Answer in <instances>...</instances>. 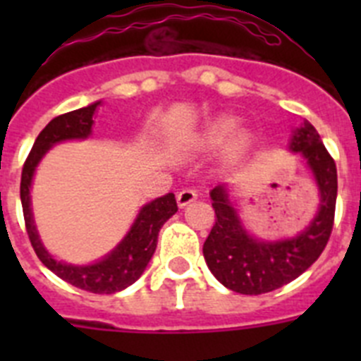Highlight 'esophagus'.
<instances>
[{"label": "esophagus", "instance_id": "obj_1", "mask_svg": "<svg viewBox=\"0 0 361 361\" xmlns=\"http://www.w3.org/2000/svg\"><path fill=\"white\" fill-rule=\"evenodd\" d=\"M197 197H199V195H197V191H193V190H183V191H178V195H177L178 208H186L188 204L195 202Z\"/></svg>", "mask_w": 361, "mask_h": 361}]
</instances>
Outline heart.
<instances>
[{
    "label": "heart",
    "instance_id": "b5f03b06",
    "mask_svg": "<svg viewBox=\"0 0 361 361\" xmlns=\"http://www.w3.org/2000/svg\"><path fill=\"white\" fill-rule=\"evenodd\" d=\"M235 128H237V117L229 116V114L212 117L188 139V148L191 152L209 153L224 146L222 161L224 164H235L244 157L251 145L250 133H233Z\"/></svg>",
    "mask_w": 361,
    "mask_h": 361
}]
</instances>
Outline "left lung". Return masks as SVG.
I'll return each instance as SVG.
<instances>
[{"label":"left lung","mask_w":361,"mask_h":361,"mask_svg":"<svg viewBox=\"0 0 361 361\" xmlns=\"http://www.w3.org/2000/svg\"><path fill=\"white\" fill-rule=\"evenodd\" d=\"M289 149L307 162L320 193V206L311 224L293 238L258 240L245 231L226 184L209 191L215 224L202 253L209 271L222 286L240 295L275 291L298 279L317 262L333 231L336 208V164L309 121L293 132Z\"/></svg>","instance_id":"left-lung-1"}]
</instances>
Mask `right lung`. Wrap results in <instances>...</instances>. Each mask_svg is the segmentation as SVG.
<instances>
[{
	"mask_svg": "<svg viewBox=\"0 0 361 361\" xmlns=\"http://www.w3.org/2000/svg\"><path fill=\"white\" fill-rule=\"evenodd\" d=\"M99 104H101V101H95L94 104L63 114L44 126L23 164L19 193H21V206H23L28 238H30L32 247H34L41 262L52 273H56L59 279L82 289V291L111 295V293H119L132 286L145 273L146 266L152 260L155 247H157V237L162 224L177 213V200H175L173 193H168V195L159 197V199L145 204L130 231L126 233V237L110 253L104 255L101 260L88 264V266H73V264L61 262L44 250L39 233L34 224L30 208L32 178H34L37 164L44 157V153L57 142L90 137L94 114Z\"/></svg>",
	"mask_w": 361,
	"mask_h": 361,
	"instance_id": "right-lung-1",
	"label": "right lung"
}]
</instances>
